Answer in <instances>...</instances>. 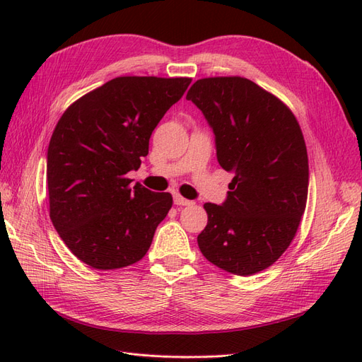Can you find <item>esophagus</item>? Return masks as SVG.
<instances>
[{
    "label": "esophagus",
    "mask_w": 362,
    "mask_h": 362,
    "mask_svg": "<svg viewBox=\"0 0 362 362\" xmlns=\"http://www.w3.org/2000/svg\"><path fill=\"white\" fill-rule=\"evenodd\" d=\"M173 202H175V205H192V204H193L192 201L182 198V196H181L180 193L173 194Z\"/></svg>",
    "instance_id": "obj_1"
}]
</instances>
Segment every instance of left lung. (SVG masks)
I'll list each match as a JSON object with an SVG mask.
<instances>
[{"label":"left lung","instance_id":"8db88e82","mask_svg":"<svg viewBox=\"0 0 362 362\" xmlns=\"http://www.w3.org/2000/svg\"><path fill=\"white\" fill-rule=\"evenodd\" d=\"M216 136L217 160L234 173L222 205L204 204L202 255L249 276L270 267L298 233L308 198V154L298 119L278 96L243 76H208L187 92Z\"/></svg>","mask_w":362,"mask_h":362}]
</instances>
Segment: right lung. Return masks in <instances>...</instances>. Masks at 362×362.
Returning <instances> with one entry per match:
<instances>
[{
    "mask_svg": "<svg viewBox=\"0 0 362 362\" xmlns=\"http://www.w3.org/2000/svg\"><path fill=\"white\" fill-rule=\"evenodd\" d=\"M190 83L187 76H117L59 119L48 146L49 217L87 266L113 270L146 255L173 199L131 185L127 173L140 168L152 131Z\"/></svg>",
    "mask_w": 362,
    "mask_h": 362,
    "instance_id": "obj_1",
    "label": "right lung"
}]
</instances>
